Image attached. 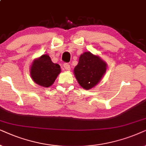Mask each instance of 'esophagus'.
Returning a JSON list of instances; mask_svg holds the SVG:
<instances>
[{"instance_id":"obj_1","label":"esophagus","mask_w":146,"mask_h":146,"mask_svg":"<svg viewBox=\"0 0 146 146\" xmlns=\"http://www.w3.org/2000/svg\"><path fill=\"white\" fill-rule=\"evenodd\" d=\"M63 67L66 70H67V71H70V70H71V67H70V65L68 63H64Z\"/></svg>"}]
</instances>
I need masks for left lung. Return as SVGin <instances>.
I'll return each mask as SVG.
<instances>
[{"label":"left lung","instance_id":"1","mask_svg":"<svg viewBox=\"0 0 146 146\" xmlns=\"http://www.w3.org/2000/svg\"><path fill=\"white\" fill-rule=\"evenodd\" d=\"M107 64L98 55L84 52L79 57V63L74 69V74L79 84L88 90L101 81L106 72Z\"/></svg>","mask_w":146,"mask_h":146}]
</instances>
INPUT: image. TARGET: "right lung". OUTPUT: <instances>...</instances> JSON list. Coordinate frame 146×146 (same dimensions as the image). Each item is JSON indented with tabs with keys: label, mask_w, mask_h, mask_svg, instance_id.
Returning a JSON list of instances; mask_svg holds the SVG:
<instances>
[{
	"label": "right lung",
	"mask_w": 146,
	"mask_h": 146,
	"mask_svg": "<svg viewBox=\"0 0 146 146\" xmlns=\"http://www.w3.org/2000/svg\"><path fill=\"white\" fill-rule=\"evenodd\" d=\"M31 77L35 83L43 87L53 84L61 73V67L54 63L48 55H42L35 59L31 67Z\"/></svg>",
	"instance_id": "right-lung-1"
}]
</instances>
